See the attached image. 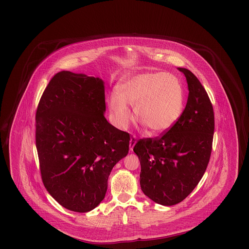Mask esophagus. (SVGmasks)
Wrapping results in <instances>:
<instances>
[{
  "instance_id": "esophagus-1",
  "label": "esophagus",
  "mask_w": 249,
  "mask_h": 249,
  "mask_svg": "<svg viewBox=\"0 0 249 249\" xmlns=\"http://www.w3.org/2000/svg\"><path fill=\"white\" fill-rule=\"evenodd\" d=\"M135 143H136V137H135V136H133V137H131V138H130V151H132V150H133V147H134Z\"/></svg>"
}]
</instances>
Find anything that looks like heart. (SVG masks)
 <instances>
[{"label": "heart", "mask_w": 249, "mask_h": 249, "mask_svg": "<svg viewBox=\"0 0 249 249\" xmlns=\"http://www.w3.org/2000/svg\"><path fill=\"white\" fill-rule=\"evenodd\" d=\"M107 106L119 129H126L134 107L138 120L153 133H163L178 122L184 107V92L178 78L165 72H142L122 78L116 91L108 95Z\"/></svg>", "instance_id": "obj_1"}]
</instances>
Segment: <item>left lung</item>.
I'll return each instance as SVG.
<instances>
[{"label": "left lung", "mask_w": 249, "mask_h": 249, "mask_svg": "<svg viewBox=\"0 0 249 249\" xmlns=\"http://www.w3.org/2000/svg\"><path fill=\"white\" fill-rule=\"evenodd\" d=\"M187 79L189 96L177 124L156 139H142L133 147L138 156L141 190L165 206L187 198L200 182L212 151L214 118L212 104L199 79L178 68Z\"/></svg>", "instance_id": "obj_1"}]
</instances>
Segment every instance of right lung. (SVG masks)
Instances as JSON below:
<instances>
[{
  "label": "right lung",
  "instance_id": "add662e5",
  "mask_svg": "<svg viewBox=\"0 0 249 249\" xmlns=\"http://www.w3.org/2000/svg\"><path fill=\"white\" fill-rule=\"evenodd\" d=\"M105 82L56 73L36 111V148L43 183L64 208L93 210L105 199L113 167L129 152L130 134L105 118Z\"/></svg>",
  "mask_w": 249,
  "mask_h": 249
}]
</instances>
